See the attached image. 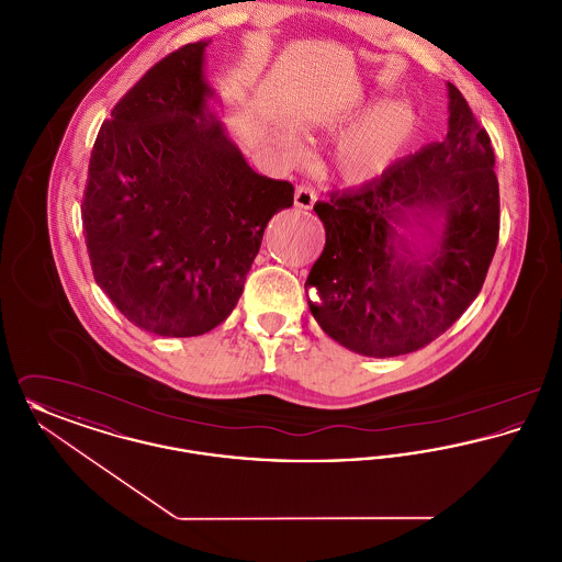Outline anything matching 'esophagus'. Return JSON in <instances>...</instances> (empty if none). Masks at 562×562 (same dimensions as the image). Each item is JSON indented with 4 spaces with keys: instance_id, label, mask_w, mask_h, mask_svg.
Wrapping results in <instances>:
<instances>
[{
    "instance_id": "obj_1",
    "label": "esophagus",
    "mask_w": 562,
    "mask_h": 562,
    "mask_svg": "<svg viewBox=\"0 0 562 562\" xmlns=\"http://www.w3.org/2000/svg\"><path fill=\"white\" fill-rule=\"evenodd\" d=\"M318 200V191L312 188V186H299L294 189V206L296 209H303V211H310Z\"/></svg>"
}]
</instances>
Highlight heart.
<instances>
[{"instance_id": "1", "label": "heart", "mask_w": 562, "mask_h": 562, "mask_svg": "<svg viewBox=\"0 0 562 562\" xmlns=\"http://www.w3.org/2000/svg\"><path fill=\"white\" fill-rule=\"evenodd\" d=\"M348 117L349 113L333 115L324 120V126L339 128ZM415 113L406 103L376 105L339 136L333 154L335 170L351 186L373 181L401 156L415 133Z\"/></svg>"}]
</instances>
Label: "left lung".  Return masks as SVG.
Instances as JSON below:
<instances>
[{
	"mask_svg": "<svg viewBox=\"0 0 562 562\" xmlns=\"http://www.w3.org/2000/svg\"><path fill=\"white\" fill-rule=\"evenodd\" d=\"M449 133L314 211L326 229L310 310L344 348L392 358L426 348L481 293L499 240L491 138L449 81ZM424 226L423 240L409 229Z\"/></svg>",
	"mask_w": 562,
	"mask_h": 562,
	"instance_id": "1",
	"label": "left lung"
}]
</instances>
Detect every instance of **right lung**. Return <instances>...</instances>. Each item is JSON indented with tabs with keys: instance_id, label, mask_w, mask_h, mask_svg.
I'll use <instances>...</instances> for the list:
<instances>
[{
	"instance_id": "right-lung-1",
	"label": "right lung",
	"mask_w": 562,
	"mask_h": 562,
	"mask_svg": "<svg viewBox=\"0 0 562 562\" xmlns=\"http://www.w3.org/2000/svg\"><path fill=\"white\" fill-rule=\"evenodd\" d=\"M209 42L156 63L97 134L81 225L97 284L140 330L198 337L236 307L294 188L257 175L216 117Z\"/></svg>"
}]
</instances>
